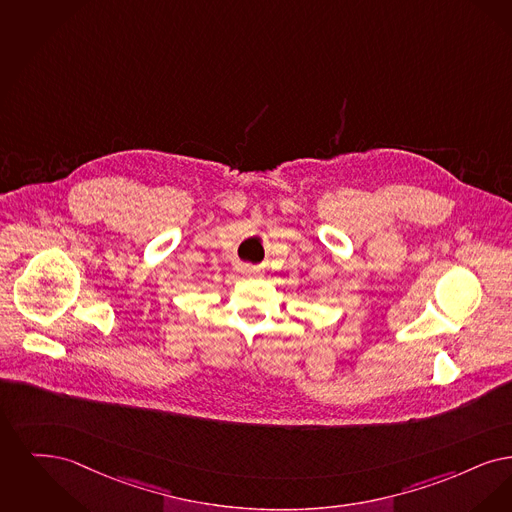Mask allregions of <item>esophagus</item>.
Segmentation results:
<instances>
[{"instance_id": "esophagus-1", "label": "esophagus", "mask_w": 512, "mask_h": 512, "mask_svg": "<svg viewBox=\"0 0 512 512\" xmlns=\"http://www.w3.org/2000/svg\"><path fill=\"white\" fill-rule=\"evenodd\" d=\"M243 271H245L246 275H258V269H256V267L245 266L243 267Z\"/></svg>"}]
</instances>
